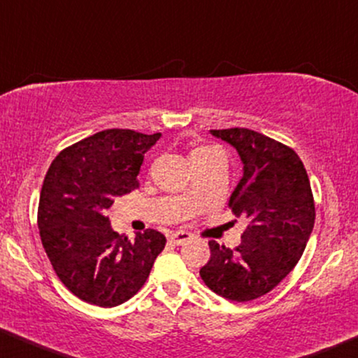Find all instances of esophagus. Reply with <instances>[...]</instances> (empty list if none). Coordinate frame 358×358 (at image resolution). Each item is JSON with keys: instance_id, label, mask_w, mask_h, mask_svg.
<instances>
[{"instance_id": "1", "label": "esophagus", "mask_w": 358, "mask_h": 358, "mask_svg": "<svg viewBox=\"0 0 358 358\" xmlns=\"http://www.w3.org/2000/svg\"><path fill=\"white\" fill-rule=\"evenodd\" d=\"M192 237H194V234L180 231V232H172L169 236V241L172 242V244L180 245V244H184V242H187L189 239H192Z\"/></svg>"}]
</instances>
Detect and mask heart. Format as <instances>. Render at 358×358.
Wrapping results in <instances>:
<instances>
[{"mask_svg":"<svg viewBox=\"0 0 358 358\" xmlns=\"http://www.w3.org/2000/svg\"><path fill=\"white\" fill-rule=\"evenodd\" d=\"M215 156H220V152L215 148H210V145H194L189 152V161H191L192 166L201 164V162H207Z\"/></svg>","mask_w":358,"mask_h":358,"instance_id":"b5f03b06","label":"heart"}]
</instances>
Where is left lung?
<instances>
[{
	"instance_id": "obj_1",
	"label": "left lung",
	"mask_w": 358,
	"mask_h": 358,
	"mask_svg": "<svg viewBox=\"0 0 358 358\" xmlns=\"http://www.w3.org/2000/svg\"><path fill=\"white\" fill-rule=\"evenodd\" d=\"M210 134L239 152L244 174L229 207L249 226L236 249L209 242L201 277L220 297L249 302L271 292L301 260L315 222L310 180L297 152L279 141L245 127Z\"/></svg>"
}]
</instances>
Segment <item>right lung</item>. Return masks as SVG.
Returning <instances> with one entry per match:
<instances>
[{
    "mask_svg": "<svg viewBox=\"0 0 358 358\" xmlns=\"http://www.w3.org/2000/svg\"><path fill=\"white\" fill-rule=\"evenodd\" d=\"M161 138L132 129H106L57 154L44 178L39 236L68 290L87 303L116 307L149 277L166 237L148 229L134 241L114 232L106 209L139 187L144 154Z\"/></svg>",
    "mask_w": 358,
    "mask_h": 358,
    "instance_id": "1",
    "label": "right lung"
}]
</instances>
